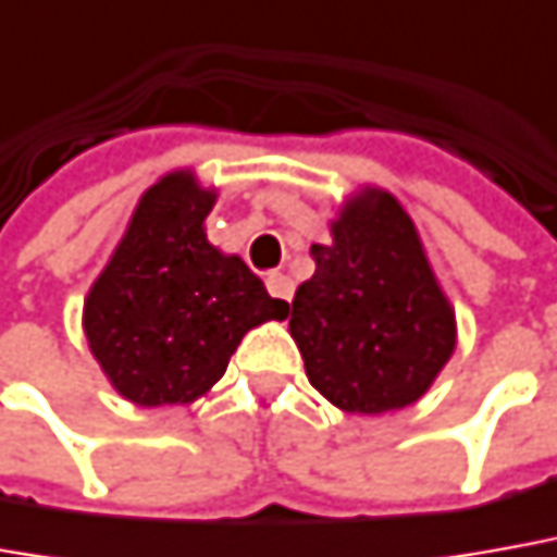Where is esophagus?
<instances>
[{
  "instance_id": "34e87169",
  "label": "esophagus",
  "mask_w": 557,
  "mask_h": 557,
  "mask_svg": "<svg viewBox=\"0 0 557 557\" xmlns=\"http://www.w3.org/2000/svg\"><path fill=\"white\" fill-rule=\"evenodd\" d=\"M264 286H268V293L274 295V298H280V301H289L293 298V280L286 277V274H268V280H264Z\"/></svg>"
}]
</instances>
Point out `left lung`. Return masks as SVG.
I'll use <instances>...</instances> for the list:
<instances>
[{
    "label": "left lung",
    "instance_id": "1",
    "mask_svg": "<svg viewBox=\"0 0 557 557\" xmlns=\"http://www.w3.org/2000/svg\"><path fill=\"white\" fill-rule=\"evenodd\" d=\"M310 256L317 271L289 320L310 384L354 414L421 399L451 357L454 313L406 210L387 191H366Z\"/></svg>",
    "mask_w": 557,
    "mask_h": 557
}]
</instances>
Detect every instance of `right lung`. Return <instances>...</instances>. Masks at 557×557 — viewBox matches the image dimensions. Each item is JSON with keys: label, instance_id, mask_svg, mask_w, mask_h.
Here are the masks:
<instances>
[{"label": "right lung", "instance_id": "obj_1", "mask_svg": "<svg viewBox=\"0 0 557 557\" xmlns=\"http://www.w3.org/2000/svg\"><path fill=\"white\" fill-rule=\"evenodd\" d=\"M213 200L191 173L151 185L85 301L90 350L136 406L195 403L249 329L289 313L237 256L207 244Z\"/></svg>", "mask_w": 557, "mask_h": 557}]
</instances>
